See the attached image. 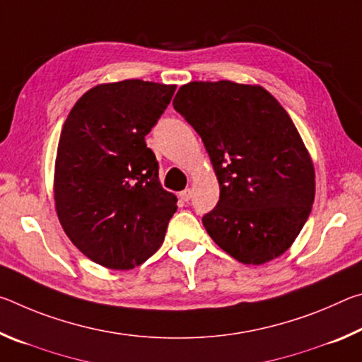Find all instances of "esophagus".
Returning a JSON list of instances; mask_svg holds the SVG:
<instances>
[{"instance_id": "1", "label": "esophagus", "mask_w": 362, "mask_h": 362, "mask_svg": "<svg viewBox=\"0 0 362 362\" xmlns=\"http://www.w3.org/2000/svg\"><path fill=\"white\" fill-rule=\"evenodd\" d=\"M192 196H193V189L192 188H187V189H183V192L180 193V198L185 201V203H188L189 199H192Z\"/></svg>"}]
</instances>
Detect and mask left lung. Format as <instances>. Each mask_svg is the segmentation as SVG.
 I'll use <instances>...</instances> for the list:
<instances>
[{
	"label": "left lung",
	"instance_id": "8db88e82",
	"mask_svg": "<svg viewBox=\"0 0 362 362\" xmlns=\"http://www.w3.org/2000/svg\"><path fill=\"white\" fill-rule=\"evenodd\" d=\"M199 134L220 198L203 216L216 244L246 265L286 252L315 201V169L279 102L260 86L194 81L173 102Z\"/></svg>",
	"mask_w": 362,
	"mask_h": 362
}]
</instances>
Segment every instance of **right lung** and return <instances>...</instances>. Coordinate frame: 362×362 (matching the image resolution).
I'll return each instance as SVG.
<instances>
[{"instance_id":"add662e5","label":"right lung","mask_w":362,"mask_h":362,"mask_svg":"<svg viewBox=\"0 0 362 362\" xmlns=\"http://www.w3.org/2000/svg\"><path fill=\"white\" fill-rule=\"evenodd\" d=\"M175 86L142 79L102 84L79 99L60 134L57 216L90 260L131 269L161 247L177 198L161 187L145 142Z\"/></svg>"}]
</instances>
